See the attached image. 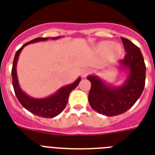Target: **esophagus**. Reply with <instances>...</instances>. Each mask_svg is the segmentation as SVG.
I'll return each mask as SVG.
<instances>
[{"mask_svg":"<svg viewBox=\"0 0 155 155\" xmlns=\"http://www.w3.org/2000/svg\"><path fill=\"white\" fill-rule=\"evenodd\" d=\"M88 73H89V70L88 69L83 70L82 72H81V76H82L83 78H85L86 76L88 75Z\"/></svg>","mask_w":155,"mask_h":155,"instance_id":"esophagus-1","label":"esophagus"}]
</instances>
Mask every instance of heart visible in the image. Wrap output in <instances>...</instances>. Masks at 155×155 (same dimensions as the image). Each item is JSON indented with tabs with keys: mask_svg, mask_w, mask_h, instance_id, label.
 Here are the masks:
<instances>
[{
	"mask_svg": "<svg viewBox=\"0 0 155 155\" xmlns=\"http://www.w3.org/2000/svg\"><path fill=\"white\" fill-rule=\"evenodd\" d=\"M96 51L100 54L105 55L110 53L112 58H118L123 53V48L120 45H114L113 41H102L96 46Z\"/></svg>",
	"mask_w": 155,
	"mask_h": 155,
	"instance_id": "heart-1",
	"label": "heart"
}]
</instances>
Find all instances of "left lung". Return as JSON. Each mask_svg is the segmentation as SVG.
Wrapping results in <instances>:
<instances>
[{"mask_svg":"<svg viewBox=\"0 0 155 155\" xmlns=\"http://www.w3.org/2000/svg\"><path fill=\"white\" fill-rule=\"evenodd\" d=\"M122 39L127 54L117 62L118 69L124 71L126 79L120 85H113L96 75L87 76L91 82L88 102L99 114L115 116L124 113L136 103L143 92L146 65L140 49L126 38Z\"/></svg>","mask_w":155,"mask_h":155,"instance_id":"left-lung-1","label":"left lung"}]
</instances>
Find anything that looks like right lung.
<instances>
[{"label": "right lung", "mask_w": 155, "mask_h": 155, "mask_svg": "<svg viewBox=\"0 0 155 155\" xmlns=\"http://www.w3.org/2000/svg\"><path fill=\"white\" fill-rule=\"evenodd\" d=\"M61 38V36L58 37H48V38H35L32 41H29L28 43L20 48L15 54V59L13 62V67H12V79H13V87L15 89V95L17 97L18 100L19 101L26 110L28 111L35 114L37 116L42 117V118H54V117L58 115L61 112L65 109L66 105L68 101L70 93H71L73 89H75L80 84L81 78L78 77L75 81L63 86L60 88L56 93L52 94L50 96L42 97V98H35L32 97L28 95L25 92H23L19 85L18 79L17 75V62L18 60V57L22 50V49L28 45L35 43V42H40V41H45L48 40H57V39Z\"/></svg>", "instance_id": "right-lung-1"}]
</instances>
